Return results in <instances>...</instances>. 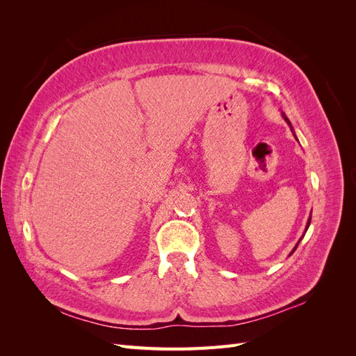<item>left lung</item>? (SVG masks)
I'll list each match as a JSON object with an SVG mask.
<instances>
[{
	"instance_id": "8db88e82",
	"label": "left lung",
	"mask_w": 356,
	"mask_h": 356,
	"mask_svg": "<svg viewBox=\"0 0 356 356\" xmlns=\"http://www.w3.org/2000/svg\"><path fill=\"white\" fill-rule=\"evenodd\" d=\"M284 118H285V120H286V123H288V124H289V126H291V123H289V120H288V118H286V117H285V115H284ZM309 225H310V218H309V221H307V225H306V232H307V229H309ZM297 246H298V243H297ZM297 246H296V248H297ZM296 248H294V251H296Z\"/></svg>"
}]
</instances>
